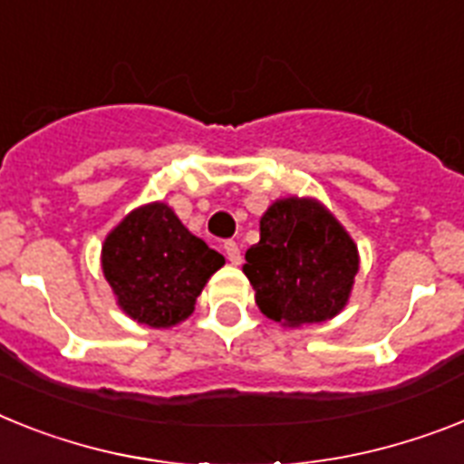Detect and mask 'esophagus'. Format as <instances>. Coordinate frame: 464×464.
Wrapping results in <instances>:
<instances>
[{"mask_svg":"<svg viewBox=\"0 0 464 464\" xmlns=\"http://www.w3.org/2000/svg\"><path fill=\"white\" fill-rule=\"evenodd\" d=\"M224 250H226V256H228V262H231L233 266H238V264L243 262V256H240V247L236 240H226Z\"/></svg>","mask_w":464,"mask_h":464,"instance_id":"1","label":"esophagus"}]
</instances>
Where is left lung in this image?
Returning <instances> with one entry per match:
<instances>
[{"label": "left lung", "mask_w": 464, "mask_h": 464, "mask_svg": "<svg viewBox=\"0 0 464 464\" xmlns=\"http://www.w3.org/2000/svg\"><path fill=\"white\" fill-rule=\"evenodd\" d=\"M358 247L316 198H280L259 219V243L243 274L264 316L283 328L330 321L346 306L358 274Z\"/></svg>", "instance_id": "obj_1"}]
</instances>
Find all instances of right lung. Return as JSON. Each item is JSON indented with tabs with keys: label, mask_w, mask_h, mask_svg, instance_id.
<instances>
[{
	"label": "right lung",
	"mask_w": 464,
	"mask_h": 464,
	"mask_svg": "<svg viewBox=\"0 0 464 464\" xmlns=\"http://www.w3.org/2000/svg\"><path fill=\"white\" fill-rule=\"evenodd\" d=\"M224 256L181 224L167 202L131 209L106 236L101 268L118 306L148 328H172L196 309V299Z\"/></svg>",
	"instance_id": "right-lung-1"
}]
</instances>
